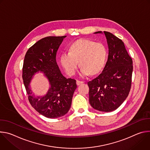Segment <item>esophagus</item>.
Listing matches in <instances>:
<instances>
[{
  "label": "esophagus",
  "mask_w": 150,
  "mask_h": 150,
  "mask_svg": "<svg viewBox=\"0 0 150 150\" xmlns=\"http://www.w3.org/2000/svg\"><path fill=\"white\" fill-rule=\"evenodd\" d=\"M83 82V81H78V80H76V85H79L80 84L82 83Z\"/></svg>",
  "instance_id": "34e87169"
}]
</instances>
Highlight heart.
I'll return each mask as SVG.
<instances>
[{
    "label": "heart",
    "instance_id": "1",
    "mask_svg": "<svg viewBox=\"0 0 150 150\" xmlns=\"http://www.w3.org/2000/svg\"><path fill=\"white\" fill-rule=\"evenodd\" d=\"M107 57L105 46L101 42L88 39H79L71 44L69 52H63L60 57L62 67L69 75H74L78 67H82L80 74L95 75L104 67Z\"/></svg>",
    "mask_w": 150,
    "mask_h": 150
}]
</instances>
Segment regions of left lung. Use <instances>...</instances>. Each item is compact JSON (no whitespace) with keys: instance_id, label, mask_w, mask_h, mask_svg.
<instances>
[{"instance_id":"1","label":"left lung","mask_w":150,"mask_h":150,"mask_svg":"<svg viewBox=\"0 0 150 150\" xmlns=\"http://www.w3.org/2000/svg\"><path fill=\"white\" fill-rule=\"evenodd\" d=\"M104 33L109 47L108 59L102 72L88 85L91 105L98 111L108 112L117 109L128 96L133 65L123 42L109 32Z\"/></svg>"}]
</instances>
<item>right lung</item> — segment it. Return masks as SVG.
I'll use <instances>...</instances> for the list:
<instances>
[{
  "label": "right lung",
  "instance_id": "obj_1",
  "mask_svg": "<svg viewBox=\"0 0 150 150\" xmlns=\"http://www.w3.org/2000/svg\"><path fill=\"white\" fill-rule=\"evenodd\" d=\"M65 37L40 40L29 48L24 57L23 79L29 102L37 112L48 118H57L68 112L76 88V80L63 76L56 60V52ZM39 71L45 74L51 84L48 94L41 98L35 97L29 87L32 76Z\"/></svg>",
  "mask_w": 150,
  "mask_h": 150
}]
</instances>
